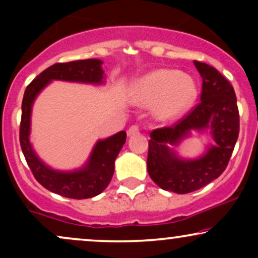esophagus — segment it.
<instances>
[{
    "label": "esophagus",
    "instance_id": "obj_1",
    "mask_svg": "<svg viewBox=\"0 0 258 258\" xmlns=\"http://www.w3.org/2000/svg\"><path fill=\"white\" fill-rule=\"evenodd\" d=\"M138 132H139V126L138 125H132L128 128V131H127V135L133 136V135H136V133H138Z\"/></svg>",
    "mask_w": 258,
    "mask_h": 258
}]
</instances>
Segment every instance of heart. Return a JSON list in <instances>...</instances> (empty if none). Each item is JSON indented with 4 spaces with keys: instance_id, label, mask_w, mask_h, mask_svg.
Here are the masks:
<instances>
[{
    "instance_id": "obj_1",
    "label": "heart",
    "mask_w": 258,
    "mask_h": 258,
    "mask_svg": "<svg viewBox=\"0 0 258 258\" xmlns=\"http://www.w3.org/2000/svg\"><path fill=\"white\" fill-rule=\"evenodd\" d=\"M135 98L142 105H154V115L160 121L179 116L197 98L193 79L177 70H154L138 81Z\"/></svg>"
}]
</instances>
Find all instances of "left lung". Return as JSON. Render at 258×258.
Here are the masks:
<instances>
[{"mask_svg":"<svg viewBox=\"0 0 258 258\" xmlns=\"http://www.w3.org/2000/svg\"><path fill=\"white\" fill-rule=\"evenodd\" d=\"M203 78L200 102L173 125L150 133L147 167L150 178L164 190L186 194L218 178L226 170L239 136V109L230 82L211 65L194 61ZM212 130L216 146L203 158H176L167 144H176L190 129Z\"/></svg>","mask_w":258,"mask_h":258,"instance_id":"1","label":"left lung"}]
</instances>
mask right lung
Listing matches in <instances>:
<instances>
[{"label": "right lung", "instance_id": "1", "mask_svg": "<svg viewBox=\"0 0 258 258\" xmlns=\"http://www.w3.org/2000/svg\"><path fill=\"white\" fill-rule=\"evenodd\" d=\"M99 59H85L68 63H55L43 70L36 79L28 85L22 103L19 141L26 162L32 174L41 185L52 193L70 199H88L102 193L109 185L114 174V164L117 154L126 142V132L99 141L94 147L87 165L82 170L65 173L53 171L40 161L32 150L30 135V115L34 99L42 88L52 80L100 84L104 72Z\"/></svg>", "mask_w": 258, "mask_h": 258}]
</instances>
